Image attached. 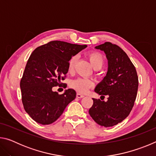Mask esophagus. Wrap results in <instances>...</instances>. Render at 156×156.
<instances>
[{
  "label": "esophagus",
  "mask_w": 156,
  "mask_h": 156,
  "mask_svg": "<svg viewBox=\"0 0 156 156\" xmlns=\"http://www.w3.org/2000/svg\"><path fill=\"white\" fill-rule=\"evenodd\" d=\"M84 96L83 94H81L80 93H78L77 94H76V97L78 98H83Z\"/></svg>",
  "instance_id": "1"
}]
</instances>
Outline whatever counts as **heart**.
Here are the masks:
<instances>
[{
  "label": "heart",
  "instance_id": "b5f03b06",
  "mask_svg": "<svg viewBox=\"0 0 156 156\" xmlns=\"http://www.w3.org/2000/svg\"><path fill=\"white\" fill-rule=\"evenodd\" d=\"M88 58L90 61L91 65L96 69H99L104 65V57L98 51H91L88 54ZM77 56H73L67 62V70L69 73L73 72L75 69V65ZM71 87L75 89L79 93L84 94L89 89L94 86V82L93 80L86 78H78L73 80L70 83Z\"/></svg>",
  "mask_w": 156,
  "mask_h": 156
}]
</instances>
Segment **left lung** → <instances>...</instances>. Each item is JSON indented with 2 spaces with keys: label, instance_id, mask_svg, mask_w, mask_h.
<instances>
[{
  "label": "left lung",
  "instance_id": "obj_1",
  "mask_svg": "<svg viewBox=\"0 0 156 156\" xmlns=\"http://www.w3.org/2000/svg\"><path fill=\"white\" fill-rule=\"evenodd\" d=\"M104 51L108 59V72L95 92L107 101L93 98L89 113L97 124L105 127L122 122L129 115L135 103L138 77L135 66L119 46L106 42L96 47Z\"/></svg>",
  "mask_w": 156,
  "mask_h": 156
}]
</instances>
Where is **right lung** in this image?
I'll return each mask as SVG.
<instances>
[{
  "label": "right lung",
  "instance_id": "add662e5",
  "mask_svg": "<svg viewBox=\"0 0 156 156\" xmlns=\"http://www.w3.org/2000/svg\"><path fill=\"white\" fill-rule=\"evenodd\" d=\"M86 47V44L54 41L31 53L20 87L25 112L36 122L46 125L55 122L75 99L76 93L72 89L58 94L52 88L65 84L61 81L66 78L69 60Z\"/></svg>",
  "mask_w": 156,
  "mask_h": 156
}]
</instances>
